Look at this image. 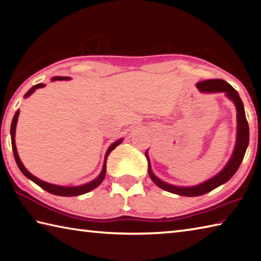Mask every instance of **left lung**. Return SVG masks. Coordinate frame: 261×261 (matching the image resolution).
Masks as SVG:
<instances>
[{"mask_svg":"<svg viewBox=\"0 0 261 261\" xmlns=\"http://www.w3.org/2000/svg\"><path fill=\"white\" fill-rule=\"evenodd\" d=\"M197 88L200 89L201 91H204V92H226L227 97L234 101L236 106V111H238V139H236L234 153L231 155L229 162L227 163L225 169L222 170L221 172L218 173L217 176L206 180L205 182L197 185V186L178 187V186H172V185L164 182L151 172L150 164L148 162V173L151 180H153V181L158 185L160 188L164 189V191L177 194V195H181V196H200V195H203V194H206L213 191V189L217 188L218 186H220L222 184H225L226 181H228V180L234 176L235 172L238 171V169L240 168V165L242 163L243 158H244L246 147L249 145V124L245 117L243 102L241 100L238 91H236L230 84L224 81V80H219V79L205 80V81L198 82ZM147 159H148V156H147Z\"/></svg>","mask_w":261,"mask_h":261,"instance_id":"8db88e82","label":"left lung"}]
</instances>
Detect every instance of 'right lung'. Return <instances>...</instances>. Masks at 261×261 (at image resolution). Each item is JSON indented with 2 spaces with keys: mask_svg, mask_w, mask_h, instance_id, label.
<instances>
[{
  "mask_svg": "<svg viewBox=\"0 0 261 261\" xmlns=\"http://www.w3.org/2000/svg\"><path fill=\"white\" fill-rule=\"evenodd\" d=\"M69 77L67 76H57L52 79V81H58V80H68ZM44 84L43 83H40V84H36L34 87H32L30 90H28L27 93L25 94V97L27 98L28 96H31V94L35 91L36 89L39 88H43ZM18 115H19V111L16 112L15 116H13V120L11 123V129H10V134H11V145H12V150H13V156H15V160L17 162L18 168L20 169V171L25 174V176L31 179L32 181H34L36 185H39L41 188H43L44 191L49 192L51 194H54V195H59V196H77V195H82V194L88 193L90 191H92L96 187H98L99 185L102 182L103 178L106 176V162H107V158L108 155H110L111 151L115 148L116 146L120 145L122 143V139L117 140L116 143L113 144L110 148H108L107 153L105 155V162H103V167H102V171L101 173L99 174L98 178H96L92 181H90L85 185H82V186H75V187H65V186H58V185H52V184H48L43 181V180H41L39 178H36L35 176H33L31 172L27 171V169L23 167V164L21 163L20 159H19L18 153H17V147H16V141H15V135H16V125H17V121H18Z\"/></svg>",
  "mask_w": 261,
  "mask_h": 261,
  "instance_id": "1",
  "label": "right lung"
}]
</instances>
